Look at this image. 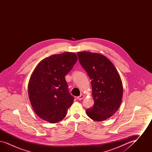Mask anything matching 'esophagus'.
<instances>
[{
    "label": "esophagus",
    "instance_id": "obj_1",
    "mask_svg": "<svg viewBox=\"0 0 152 152\" xmlns=\"http://www.w3.org/2000/svg\"><path fill=\"white\" fill-rule=\"evenodd\" d=\"M83 97H84V96H83V95H80V96H78V97H77V99L79 100H82V99H83Z\"/></svg>",
    "mask_w": 152,
    "mask_h": 152
}]
</instances>
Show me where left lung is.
Segmentation results:
<instances>
[{"label":"left lung","instance_id":"8db88e82","mask_svg":"<svg viewBox=\"0 0 152 152\" xmlns=\"http://www.w3.org/2000/svg\"><path fill=\"white\" fill-rule=\"evenodd\" d=\"M80 63L87 72L92 88L94 105L86 110L94 121H104L113 116L122 101V81L115 66L104 55L90 52H77Z\"/></svg>","mask_w":152,"mask_h":152}]
</instances>
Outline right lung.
<instances>
[{
  "mask_svg": "<svg viewBox=\"0 0 152 152\" xmlns=\"http://www.w3.org/2000/svg\"><path fill=\"white\" fill-rule=\"evenodd\" d=\"M77 60L75 53L64 52L45 58L36 66L28 92L32 108L42 119L54 124L66 116L74 97L69 92L65 76Z\"/></svg>",
  "mask_w": 152,
  "mask_h": 152,
  "instance_id": "add662e5",
  "label": "right lung"
}]
</instances>
